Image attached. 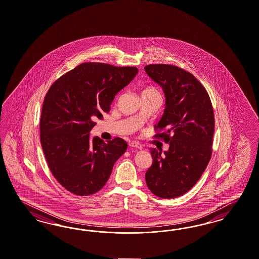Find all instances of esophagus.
<instances>
[{
  "label": "esophagus",
  "mask_w": 259,
  "mask_h": 259,
  "mask_svg": "<svg viewBox=\"0 0 259 259\" xmlns=\"http://www.w3.org/2000/svg\"><path fill=\"white\" fill-rule=\"evenodd\" d=\"M130 146H131V147H133V148H135V149L142 150V145L139 143V142H136V141H133V142H131V143H130Z\"/></svg>",
  "instance_id": "1"
}]
</instances>
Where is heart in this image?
Wrapping results in <instances>:
<instances>
[{"instance_id": "b5f03b06", "label": "heart", "mask_w": 259, "mask_h": 259, "mask_svg": "<svg viewBox=\"0 0 259 259\" xmlns=\"http://www.w3.org/2000/svg\"><path fill=\"white\" fill-rule=\"evenodd\" d=\"M143 94H159V92L153 87H147L143 91Z\"/></svg>"}]
</instances>
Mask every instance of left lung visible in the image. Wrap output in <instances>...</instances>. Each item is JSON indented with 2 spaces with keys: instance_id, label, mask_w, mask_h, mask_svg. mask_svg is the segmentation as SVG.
Wrapping results in <instances>:
<instances>
[{
  "instance_id": "8db88e82",
  "label": "left lung",
  "mask_w": 259,
  "mask_h": 259,
  "mask_svg": "<svg viewBox=\"0 0 259 259\" xmlns=\"http://www.w3.org/2000/svg\"><path fill=\"white\" fill-rule=\"evenodd\" d=\"M147 75L162 88L165 109L156 128L169 143L164 152L151 148L153 164L146 172L151 192L163 199L180 197L200 180L209 162L214 134L210 98L189 72L167 64H150Z\"/></svg>"
}]
</instances>
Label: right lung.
Segmentation results:
<instances>
[{
    "mask_svg": "<svg viewBox=\"0 0 259 259\" xmlns=\"http://www.w3.org/2000/svg\"><path fill=\"white\" fill-rule=\"evenodd\" d=\"M137 73L136 67L87 62L50 87L42 106L40 139L51 172L68 191L77 196L100 191L125 153L124 139L106 143L98 136L91 139L90 132Z\"/></svg>",
    "mask_w": 259,
    "mask_h": 259,
    "instance_id": "1",
    "label": "right lung"
}]
</instances>
